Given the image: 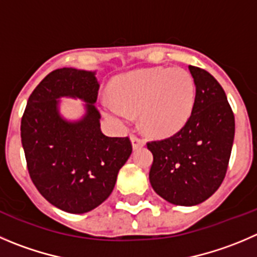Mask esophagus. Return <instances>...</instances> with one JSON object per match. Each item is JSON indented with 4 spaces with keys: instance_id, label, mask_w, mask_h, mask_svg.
<instances>
[{
    "instance_id": "34e87169",
    "label": "esophagus",
    "mask_w": 257,
    "mask_h": 257,
    "mask_svg": "<svg viewBox=\"0 0 257 257\" xmlns=\"http://www.w3.org/2000/svg\"><path fill=\"white\" fill-rule=\"evenodd\" d=\"M131 143H133L134 149L141 148V146L145 145V141H144V139H141L140 136H138V135H131Z\"/></svg>"
}]
</instances>
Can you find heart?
<instances>
[{
  "instance_id": "obj_1",
  "label": "heart",
  "mask_w": 257,
  "mask_h": 257,
  "mask_svg": "<svg viewBox=\"0 0 257 257\" xmlns=\"http://www.w3.org/2000/svg\"><path fill=\"white\" fill-rule=\"evenodd\" d=\"M112 98L102 101L103 112L118 123L140 113L146 134L168 138L189 119L195 101V83L183 68H144L118 75L109 87Z\"/></svg>"
}]
</instances>
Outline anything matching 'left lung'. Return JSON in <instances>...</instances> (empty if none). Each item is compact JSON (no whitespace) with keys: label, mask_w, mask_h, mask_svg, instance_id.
<instances>
[{"label":"left lung","mask_w":257,"mask_h":257,"mask_svg":"<svg viewBox=\"0 0 257 257\" xmlns=\"http://www.w3.org/2000/svg\"><path fill=\"white\" fill-rule=\"evenodd\" d=\"M195 101L189 119L173 136L149 141L153 153L149 179L153 189L177 206L208 199L226 177L234 138V116L216 78L189 65Z\"/></svg>","instance_id":"obj_1"}]
</instances>
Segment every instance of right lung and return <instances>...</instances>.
I'll use <instances>...</instances> for the list:
<instances>
[{
  "label": "right lung",
  "instance_id": "1",
  "mask_svg": "<svg viewBox=\"0 0 257 257\" xmlns=\"http://www.w3.org/2000/svg\"><path fill=\"white\" fill-rule=\"evenodd\" d=\"M99 84L94 72L60 68L49 73L28 99L21 118V143L29 174L49 203L69 213H85L109 197L118 170L133 153L128 138L101 131L94 107ZM87 102V113L68 122L57 112V98Z\"/></svg>",
  "mask_w": 257,
  "mask_h": 257
}]
</instances>
